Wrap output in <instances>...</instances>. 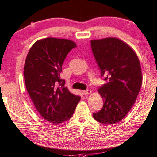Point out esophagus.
<instances>
[{
  "label": "esophagus",
  "mask_w": 157,
  "mask_h": 157,
  "mask_svg": "<svg viewBox=\"0 0 157 157\" xmlns=\"http://www.w3.org/2000/svg\"><path fill=\"white\" fill-rule=\"evenodd\" d=\"M92 92V91L90 90H83V94H85V95H86V94H90Z\"/></svg>",
  "instance_id": "34e87169"
}]
</instances>
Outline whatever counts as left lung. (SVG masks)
Segmentation results:
<instances>
[{
	"instance_id": "1",
	"label": "left lung",
	"mask_w": 157,
	"mask_h": 157,
	"mask_svg": "<svg viewBox=\"0 0 157 157\" xmlns=\"http://www.w3.org/2000/svg\"><path fill=\"white\" fill-rule=\"evenodd\" d=\"M91 47L106 81L98 89L104 106L92 116L102 124H115L127 115L139 93L143 80L140 61L132 48L117 38L91 40Z\"/></svg>"
}]
</instances>
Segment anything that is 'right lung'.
<instances>
[{"mask_svg": "<svg viewBox=\"0 0 157 157\" xmlns=\"http://www.w3.org/2000/svg\"><path fill=\"white\" fill-rule=\"evenodd\" d=\"M76 47L69 40L45 38L32 46L25 59L27 91L39 113L53 124L69 120L81 99L65 87L60 75L67 55Z\"/></svg>", "mask_w": 157, "mask_h": 157, "instance_id": "obj_1", "label": "right lung"}]
</instances>
